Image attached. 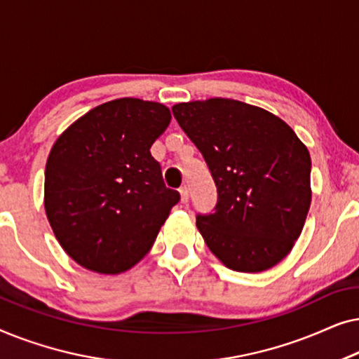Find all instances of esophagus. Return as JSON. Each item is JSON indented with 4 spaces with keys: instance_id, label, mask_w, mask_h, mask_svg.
Returning a JSON list of instances; mask_svg holds the SVG:
<instances>
[{
    "instance_id": "obj_1",
    "label": "esophagus",
    "mask_w": 359,
    "mask_h": 359,
    "mask_svg": "<svg viewBox=\"0 0 359 359\" xmlns=\"http://www.w3.org/2000/svg\"><path fill=\"white\" fill-rule=\"evenodd\" d=\"M180 194H181V203L188 204V201H189V189L186 188V186H183V188L180 189Z\"/></svg>"
}]
</instances>
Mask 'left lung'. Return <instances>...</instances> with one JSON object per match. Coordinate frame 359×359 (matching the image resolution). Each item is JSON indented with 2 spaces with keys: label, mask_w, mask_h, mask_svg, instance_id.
<instances>
[{
  "label": "left lung",
  "mask_w": 359,
  "mask_h": 359,
  "mask_svg": "<svg viewBox=\"0 0 359 359\" xmlns=\"http://www.w3.org/2000/svg\"><path fill=\"white\" fill-rule=\"evenodd\" d=\"M215 186L212 214L196 225L210 252L240 273L266 271L291 252L311 208V155L278 116L212 97L171 107Z\"/></svg>",
  "instance_id": "1"
}]
</instances>
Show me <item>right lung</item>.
I'll return each instance as SVG.
<instances>
[{
	"mask_svg": "<svg viewBox=\"0 0 359 359\" xmlns=\"http://www.w3.org/2000/svg\"><path fill=\"white\" fill-rule=\"evenodd\" d=\"M170 121L160 102L121 97L86 112L53 144L43 205L58 243L83 268L119 274L150 252L180 201L150 154Z\"/></svg>",
	"mask_w": 359,
	"mask_h": 359,
	"instance_id": "obj_1",
	"label": "right lung"
}]
</instances>
